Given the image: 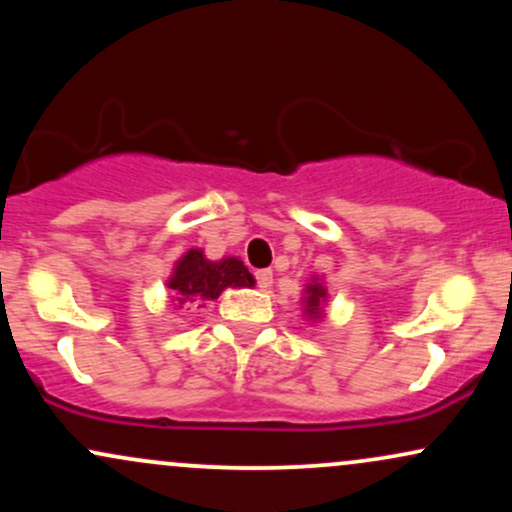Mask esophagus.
<instances>
[{
  "label": "esophagus",
  "mask_w": 512,
  "mask_h": 512,
  "mask_svg": "<svg viewBox=\"0 0 512 512\" xmlns=\"http://www.w3.org/2000/svg\"><path fill=\"white\" fill-rule=\"evenodd\" d=\"M255 279H257V286H260L262 291H267L269 286L274 284V276H272V272H269V269H260V272H255Z\"/></svg>",
  "instance_id": "1"
}]
</instances>
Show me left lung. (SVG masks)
<instances>
[{
	"instance_id": "1",
	"label": "left lung",
	"mask_w": 512,
	"mask_h": 512,
	"mask_svg": "<svg viewBox=\"0 0 512 512\" xmlns=\"http://www.w3.org/2000/svg\"><path fill=\"white\" fill-rule=\"evenodd\" d=\"M325 289H322L320 284H310L308 286V301H305V313L313 315V317H320V305L325 303Z\"/></svg>"
}]
</instances>
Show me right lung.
<instances>
[{"instance_id": "right-lung-1", "label": "right lung", "mask_w": 512, "mask_h": 512, "mask_svg": "<svg viewBox=\"0 0 512 512\" xmlns=\"http://www.w3.org/2000/svg\"><path fill=\"white\" fill-rule=\"evenodd\" d=\"M252 284H255V279H252L248 267L236 260V257H226L221 262H209L204 260L202 250H190L175 264V272L170 276L168 289L175 291V301L182 308L187 303L214 301L228 286L238 289V286Z\"/></svg>"}]
</instances>
